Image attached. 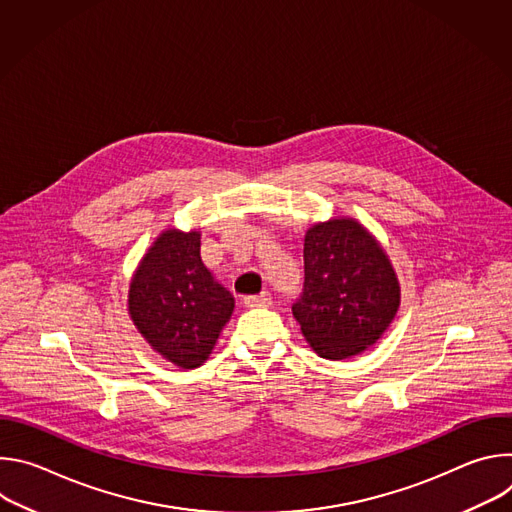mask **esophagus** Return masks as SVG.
<instances>
[{"label": "esophagus", "mask_w": 512, "mask_h": 512, "mask_svg": "<svg viewBox=\"0 0 512 512\" xmlns=\"http://www.w3.org/2000/svg\"><path fill=\"white\" fill-rule=\"evenodd\" d=\"M273 304V298L269 291H263L259 296H247L245 298V306L247 308H269Z\"/></svg>", "instance_id": "34e87169"}]
</instances>
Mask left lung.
<instances>
[{"mask_svg":"<svg viewBox=\"0 0 512 512\" xmlns=\"http://www.w3.org/2000/svg\"><path fill=\"white\" fill-rule=\"evenodd\" d=\"M399 298L389 257L356 221L334 218L306 233L304 287L291 312L322 358L342 360L373 346Z\"/></svg>","mask_w":512,"mask_h":512,"instance_id":"1","label":"left lung"}]
</instances>
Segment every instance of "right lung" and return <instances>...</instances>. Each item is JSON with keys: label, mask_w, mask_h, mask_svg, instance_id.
Here are the masks:
<instances>
[{"label": "right lung", "mask_w": 512, "mask_h": 512, "mask_svg": "<svg viewBox=\"0 0 512 512\" xmlns=\"http://www.w3.org/2000/svg\"><path fill=\"white\" fill-rule=\"evenodd\" d=\"M235 310V298L200 259V235L158 237L129 285V314L143 338L180 369L208 358Z\"/></svg>", "instance_id": "right-lung-1"}]
</instances>
